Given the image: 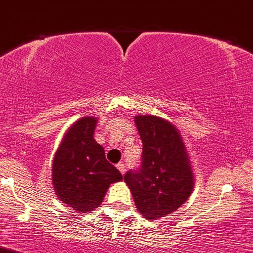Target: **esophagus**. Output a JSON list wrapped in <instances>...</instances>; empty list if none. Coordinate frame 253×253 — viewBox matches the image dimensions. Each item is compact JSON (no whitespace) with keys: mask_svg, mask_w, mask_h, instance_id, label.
Returning a JSON list of instances; mask_svg holds the SVG:
<instances>
[{"mask_svg":"<svg viewBox=\"0 0 253 253\" xmlns=\"http://www.w3.org/2000/svg\"><path fill=\"white\" fill-rule=\"evenodd\" d=\"M116 167H117V168H118V170L121 171L122 174L126 173V166H124V163H123V162H119L118 165H117Z\"/></svg>","mask_w":253,"mask_h":253,"instance_id":"34e87169","label":"esophagus"}]
</instances>
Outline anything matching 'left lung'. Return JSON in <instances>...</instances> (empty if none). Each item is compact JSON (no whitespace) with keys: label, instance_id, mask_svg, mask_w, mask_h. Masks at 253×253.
I'll use <instances>...</instances> for the list:
<instances>
[{"label":"left lung","instance_id":"8db88e82","mask_svg":"<svg viewBox=\"0 0 253 253\" xmlns=\"http://www.w3.org/2000/svg\"><path fill=\"white\" fill-rule=\"evenodd\" d=\"M135 123L142 140L141 162L126 171L124 180L137 211L147 219H157L185 204L194 178L175 126L156 116H136Z\"/></svg>","mask_w":253,"mask_h":253}]
</instances>
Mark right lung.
Wrapping results in <instances>:
<instances>
[{
    "mask_svg": "<svg viewBox=\"0 0 253 253\" xmlns=\"http://www.w3.org/2000/svg\"><path fill=\"white\" fill-rule=\"evenodd\" d=\"M96 122L93 117H84L74 123L66 132L52 167L59 200L83 213L97 208L109 185L123 179L93 139Z\"/></svg>",
    "mask_w": 253,
    "mask_h": 253,
    "instance_id": "right-lung-1",
    "label": "right lung"
}]
</instances>
